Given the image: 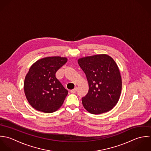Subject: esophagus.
<instances>
[{"label": "esophagus", "instance_id": "1", "mask_svg": "<svg viewBox=\"0 0 151 151\" xmlns=\"http://www.w3.org/2000/svg\"><path fill=\"white\" fill-rule=\"evenodd\" d=\"M76 91H77V88H74L73 89L70 90V92L72 93H75L76 92Z\"/></svg>", "mask_w": 151, "mask_h": 151}]
</instances>
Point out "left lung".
<instances>
[{"label": "left lung", "instance_id": "1", "mask_svg": "<svg viewBox=\"0 0 151 151\" xmlns=\"http://www.w3.org/2000/svg\"><path fill=\"white\" fill-rule=\"evenodd\" d=\"M78 62L89 83V91L82 99L84 108L93 114L111 110L118 103L122 89L116 62L107 54H98L79 58Z\"/></svg>", "mask_w": 151, "mask_h": 151}]
</instances>
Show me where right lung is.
Returning a JSON list of instances; mask_svg holds the SVG:
<instances>
[{"instance_id":"obj_1","label":"right lung","mask_w":151,"mask_h":151,"mask_svg":"<svg viewBox=\"0 0 151 151\" xmlns=\"http://www.w3.org/2000/svg\"><path fill=\"white\" fill-rule=\"evenodd\" d=\"M67 60L59 56L45 57L31 66L24 79V89L34 109L51 113L62 106L68 91L57 79L55 73Z\"/></svg>"}]
</instances>
